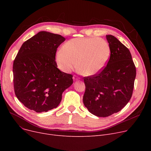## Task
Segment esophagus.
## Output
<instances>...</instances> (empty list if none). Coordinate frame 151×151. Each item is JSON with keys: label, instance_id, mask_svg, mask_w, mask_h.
<instances>
[{"label": "esophagus", "instance_id": "34e87169", "mask_svg": "<svg viewBox=\"0 0 151 151\" xmlns=\"http://www.w3.org/2000/svg\"><path fill=\"white\" fill-rule=\"evenodd\" d=\"M79 78L78 76H76V75H74L73 76V80H74V81H78V80H79Z\"/></svg>", "mask_w": 151, "mask_h": 151}]
</instances>
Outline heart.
<instances>
[{
  "label": "heart",
  "mask_w": 151,
  "mask_h": 151,
  "mask_svg": "<svg viewBox=\"0 0 151 151\" xmlns=\"http://www.w3.org/2000/svg\"><path fill=\"white\" fill-rule=\"evenodd\" d=\"M110 54V46L105 39L79 37L71 39L63 45L62 50L55 54V62L63 72L70 73L77 65L80 72L91 76L105 67Z\"/></svg>",
  "instance_id": "b5f03b06"
}]
</instances>
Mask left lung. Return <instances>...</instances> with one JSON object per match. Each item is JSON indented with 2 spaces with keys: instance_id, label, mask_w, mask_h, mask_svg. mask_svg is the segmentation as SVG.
Returning a JSON list of instances; mask_svg holds the SVG:
<instances>
[{
  "instance_id": "8db88e82",
  "label": "left lung",
  "mask_w": 151,
  "mask_h": 151,
  "mask_svg": "<svg viewBox=\"0 0 151 151\" xmlns=\"http://www.w3.org/2000/svg\"><path fill=\"white\" fill-rule=\"evenodd\" d=\"M106 37L111 49L107 65L99 74L84 80V105L91 113L103 117L119 112L128 104L136 78L129 49L114 36Z\"/></svg>"
}]
</instances>
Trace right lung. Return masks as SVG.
Listing matches in <instances>:
<instances>
[{"label":"right lung","instance_id":"right-lung-1","mask_svg":"<svg viewBox=\"0 0 151 151\" xmlns=\"http://www.w3.org/2000/svg\"><path fill=\"white\" fill-rule=\"evenodd\" d=\"M60 35L41 31L24 43L13 67L15 95L26 107L37 113L58 106L62 95L73 84V76L58 68L55 61Z\"/></svg>","mask_w":151,"mask_h":151}]
</instances>
